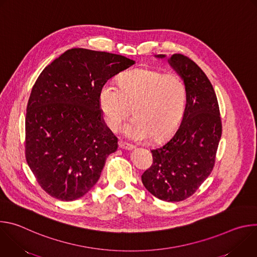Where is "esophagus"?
<instances>
[{
  "instance_id": "34e87169",
  "label": "esophagus",
  "mask_w": 257,
  "mask_h": 257,
  "mask_svg": "<svg viewBox=\"0 0 257 257\" xmlns=\"http://www.w3.org/2000/svg\"><path fill=\"white\" fill-rule=\"evenodd\" d=\"M119 148L120 149H122V150H126V151H131V150H133L134 149V146L133 145H131V144H129V143H126V142H124V141H119Z\"/></svg>"
}]
</instances>
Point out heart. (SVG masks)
<instances>
[{"instance_id": "b5f03b06", "label": "heart", "mask_w": 257, "mask_h": 257, "mask_svg": "<svg viewBox=\"0 0 257 257\" xmlns=\"http://www.w3.org/2000/svg\"><path fill=\"white\" fill-rule=\"evenodd\" d=\"M187 87L177 73L152 68L131 70L119 79V86L106 82L99 92V106L107 126L119 131L130 116L126 135L135 141L150 138L162 142L171 137L185 114Z\"/></svg>"}]
</instances>
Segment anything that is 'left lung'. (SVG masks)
<instances>
[{
	"mask_svg": "<svg viewBox=\"0 0 257 257\" xmlns=\"http://www.w3.org/2000/svg\"><path fill=\"white\" fill-rule=\"evenodd\" d=\"M169 62L187 87L185 114L172 139L152 151L153 164L141 180L159 199L177 202L194 194L210 175L222 119L214 89L200 67L182 54L172 55Z\"/></svg>",
	"mask_w": 257,
	"mask_h": 257,
	"instance_id": "1",
	"label": "left lung"
}]
</instances>
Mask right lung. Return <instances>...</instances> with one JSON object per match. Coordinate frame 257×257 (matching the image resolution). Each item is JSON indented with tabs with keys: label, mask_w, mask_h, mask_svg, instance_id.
Masks as SVG:
<instances>
[{
	"label": "right lung",
	"mask_w": 257,
	"mask_h": 257,
	"mask_svg": "<svg viewBox=\"0 0 257 257\" xmlns=\"http://www.w3.org/2000/svg\"><path fill=\"white\" fill-rule=\"evenodd\" d=\"M135 61L75 48L36 79L25 117V158L43 190L62 201L86 194L97 182L118 139L103 123L102 85Z\"/></svg>",
	"instance_id": "right-lung-1"
}]
</instances>
